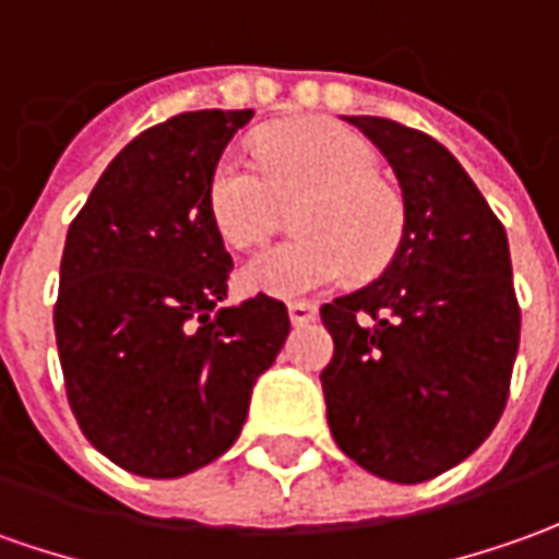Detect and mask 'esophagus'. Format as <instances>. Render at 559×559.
<instances>
[{
    "label": "esophagus",
    "mask_w": 559,
    "mask_h": 559,
    "mask_svg": "<svg viewBox=\"0 0 559 559\" xmlns=\"http://www.w3.org/2000/svg\"><path fill=\"white\" fill-rule=\"evenodd\" d=\"M287 314H290L294 324H309V321L318 318V306H311V302H290Z\"/></svg>",
    "instance_id": "esophagus-1"
}]
</instances>
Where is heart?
<instances>
[{
    "label": "heart",
    "mask_w": 559,
    "mask_h": 559,
    "mask_svg": "<svg viewBox=\"0 0 559 559\" xmlns=\"http://www.w3.org/2000/svg\"><path fill=\"white\" fill-rule=\"evenodd\" d=\"M257 158L229 150L207 180V211L229 248L269 238L281 204L299 201L302 235L260 250L241 269L253 294L299 299L333 287L355 269L379 275L407 238V201L379 177V152L358 131L330 119L287 121L257 136Z\"/></svg>",
    "instance_id": "heart-1"
}]
</instances>
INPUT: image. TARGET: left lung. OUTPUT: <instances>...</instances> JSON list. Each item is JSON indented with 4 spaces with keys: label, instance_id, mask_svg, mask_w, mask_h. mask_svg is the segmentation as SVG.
Listing matches in <instances>:
<instances>
[{
    "label": "left lung",
    "instance_id": "8db88e82",
    "mask_svg": "<svg viewBox=\"0 0 559 559\" xmlns=\"http://www.w3.org/2000/svg\"><path fill=\"white\" fill-rule=\"evenodd\" d=\"M345 121L389 158L407 238L379 278L321 306L330 435L376 477L423 484L502 419L520 345L508 235L435 136L376 116Z\"/></svg>",
    "mask_w": 559,
    "mask_h": 559
}]
</instances>
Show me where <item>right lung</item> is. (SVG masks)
I'll return each instance as SVG.
<instances>
[{
  "instance_id": "1",
  "label": "right lung",
  "mask_w": 559,
  "mask_h": 559,
  "mask_svg": "<svg viewBox=\"0 0 559 559\" xmlns=\"http://www.w3.org/2000/svg\"><path fill=\"white\" fill-rule=\"evenodd\" d=\"M253 109L180 112L134 136L72 219L57 355L82 435L140 477L229 450L290 333L284 302L223 306L231 257L207 211L216 158Z\"/></svg>"
}]
</instances>
